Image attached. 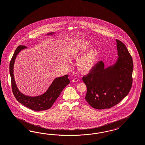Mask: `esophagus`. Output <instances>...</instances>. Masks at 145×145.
<instances>
[{"mask_svg":"<svg viewBox=\"0 0 145 145\" xmlns=\"http://www.w3.org/2000/svg\"><path fill=\"white\" fill-rule=\"evenodd\" d=\"M72 82H78V81H79V79H78V78H74V79H73L72 80Z\"/></svg>","mask_w":145,"mask_h":145,"instance_id":"34e87169","label":"esophagus"}]
</instances>
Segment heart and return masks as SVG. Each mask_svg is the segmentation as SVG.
Wrapping results in <instances>:
<instances>
[{"label": "heart", "mask_w": 145, "mask_h": 145, "mask_svg": "<svg viewBox=\"0 0 145 145\" xmlns=\"http://www.w3.org/2000/svg\"><path fill=\"white\" fill-rule=\"evenodd\" d=\"M90 42L87 40L77 39L71 41L67 48V54L70 57L75 59H79L78 64L81 70H90L95 66L97 61L99 54L97 49H91L85 52L90 48Z\"/></svg>", "instance_id": "heart-1"}]
</instances>
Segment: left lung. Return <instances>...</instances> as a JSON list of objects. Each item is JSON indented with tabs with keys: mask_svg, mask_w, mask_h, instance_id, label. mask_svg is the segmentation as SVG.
<instances>
[{
	"mask_svg": "<svg viewBox=\"0 0 145 145\" xmlns=\"http://www.w3.org/2000/svg\"><path fill=\"white\" fill-rule=\"evenodd\" d=\"M116 41L118 57L114 64L105 67L104 62L99 61L82 78L87 90L85 99L97 110L116 105L131 88L132 58L125 44L119 40Z\"/></svg>",
	"mask_w": 145,
	"mask_h": 145,
	"instance_id": "left-lung-1",
	"label": "left lung"
}]
</instances>
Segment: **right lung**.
<instances>
[{
	"mask_svg": "<svg viewBox=\"0 0 145 145\" xmlns=\"http://www.w3.org/2000/svg\"><path fill=\"white\" fill-rule=\"evenodd\" d=\"M54 34L55 32H51L47 33L46 35H52ZM26 48L25 46H19L15 50L9 64V73L13 92L19 103L31 110L36 111L48 110L52 106L64 88L70 83V81L68 78L69 76L65 75L61 77L55 78L46 92L39 96H30L23 93L18 89L15 80L14 66L18 54L22 50Z\"/></svg>",
	"mask_w": 145,
	"mask_h": 145,
	"instance_id": "add662e5",
	"label": "right lung"
}]
</instances>
